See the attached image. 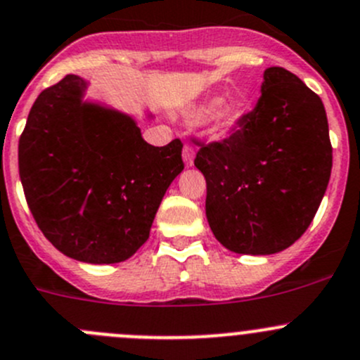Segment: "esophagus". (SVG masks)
I'll return each mask as SVG.
<instances>
[{
  "instance_id": "34e87169",
  "label": "esophagus",
  "mask_w": 360,
  "mask_h": 360,
  "mask_svg": "<svg viewBox=\"0 0 360 360\" xmlns=\"http://www.w3.org/2000/svg\"><path fill=\"white\" fill-rule=\"evenodd\" d=\"M183 160H184V165H186V167H193L195 149L191 148L190 144H184V148H183Z\"/></svg>"
}]
</instances>
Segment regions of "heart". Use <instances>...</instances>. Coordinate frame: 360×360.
I'll list each match as a JSON object with an SVG mask.
<instances>
[{
    "mask_svg": "<svg viewBox=\"0 0 360 360\" xmlns=\"http://www.w3.org/2000/svg\"><path fill=\"white\" fill-rule=\"evenodd\" d=\"M243 105L236 102H221L216 105V109L209 114L207 128L212 134H226L232 128L237 127V123L243 117Z\"/></svg>",
    "mask_w": 360,
    "mask_h": 360,
    "instance_id": "heart-1",
    "label": "heart"
}]
</instances>
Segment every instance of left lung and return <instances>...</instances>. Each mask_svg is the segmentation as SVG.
Segmentation results:
<instances>
[{"label":"left lung","mask_w":360,"mask_h":360,"mask_svg":"<svg viewBox=\"0 0 360 360\" xmlns=\"http://www.w3.org/2000/svg\"><path fill=\"white\" fill-rule=\"evenodd\" d=\"M260 93L239 130L195 158L207 184L209 226L239 255L292 246L315 218L333 169L320 96L281 66L265 70Z\"/></svg>","instance_id":"obj_1"}]
</instances>
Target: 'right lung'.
<instances>
[{
  "label": "right lung",
  "instance_id": "obj_1",
  "mask_svg": "<svg viewBox=\"0 0 360 360\" xmlns=\"http://www.w3.org/2000/svg\"><path fill=\"white\" fill-rule=\"evenodd\" d=\"M87 87L89 80L66 75L38 95L19 141V176L56 250L84 264H117L148 240L184 169L183 144H148L134 116L86 98Z\"/></svg>",
  "mask_w": 360,
  "mask_h": 360
}]
</instances>
